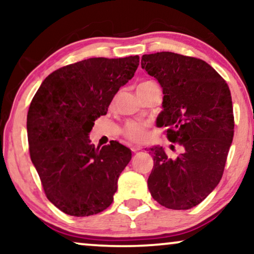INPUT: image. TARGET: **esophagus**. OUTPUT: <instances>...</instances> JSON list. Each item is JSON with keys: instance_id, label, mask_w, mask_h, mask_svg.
<instances>
[{"instance_id": "obj_1", "label": "esophagus", "mask_w": 254, "mask_h": 254, "mask_svg": "<svg viewBox=\"0 0 254 254\" xmlns=\"http://www.w3.org/2000/svg\"><path fill=\"white\" fill-rule=\"evenodd\" d=\"M130 149H131V151H133V152H137V151L141 150L142 147H140V145H131Z\"/></svg>"}]
</instances>
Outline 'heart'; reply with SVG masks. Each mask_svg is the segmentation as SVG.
Listing matches in <instances>:
<instances>
[{
  "label": "heart",
  "mask_w": 254,
  "mask_h": 254,
  "mask_svg": "<svg viewBox=\"0 0 254 254\" xmlns=\"http://www.w3.org/2000/svg\"><path fill=\"white\" fill-rule=\"evenodd\" d=\"M151 81H147L141 83L138 86L142 85H148L151 84ZM124 134L128 140L133 142H142L145 140L147 137V126L143 123H138V121H128V123L125 125L124 128Z\"/></svg>",
  "instance_id": "b5f03b06"
}]
</instances>
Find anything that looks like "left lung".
Listing matches in <instances>:
<instances>
[{"instance_id":"left-lung-1","label":"left lung","mask_w":254,"mask_h":254,"mask_svg":"<svg viewBox=\"0 0 254 254\" xmlns=\"http://www.w3.org/2000/svg\"><path fill=\"white\" fill-rule=\"evenodd\" d=\"M141 67L163 91L158 127L183 147L170 158L154 145V168L148 189L159 204L186 210L206 199L218 185L234 137V111L229 86L215 69L200 59L172 52L144 54ZM173 147V145H172Z\"/></svg>"}]
</instances>
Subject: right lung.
Returning a JSON list of instances; mask_svg holds the SVG:
<instances>
[{
  "label": "right lung",
  "mask_w": 254,
  "mask_h": 254,
  "mask_svg": "<svg viewBox=\"0 0 254 254\" xmlns=\"http://www.w3.org/2000/svg\"><path fill=\"white\" fill-rule=\"evenodd\" d=\"M140 58H91L44 79L27 112L30 156L47 199L64 214L84 217L112 203L130 149L90 143L96 119L138 67Z\"/></svg>",
  "instance_id": "obj_1"
}]
</instances>
